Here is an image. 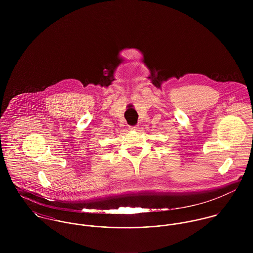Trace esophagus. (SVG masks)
<instances>
[{"label": "esophagus", "instance_id": "obj_1", "mask_svg": "<svg viewBox=\"0 0 253 253\" xmlns=\"http://www.w3.org/2000/svg\"><path fill=\"white\" fill-rule=\"evenodd\" d=\"M129 129L130 130H137L138 129V126H129Z\"/></svg>", "mask_w": 253, "mask_h": 253}]
</instances>
